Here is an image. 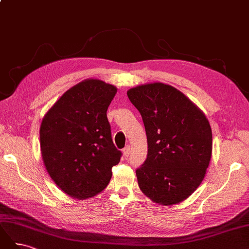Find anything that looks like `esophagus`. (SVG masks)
Segmentation results:
<instances>
[{
	"label": "esophagus",
	"mask_w": 249,
	"mask_h": 249,
	"mask_svg": "<svg viewBox=\"0 0 249 249\" xmlns=\"http://www.w3.org/2000/svg\"><path fill=\"white\" fill-rule=\"evenodd\" d=\"M130 150H131V146L130 145H126L124 148V157H129L130 156Z\"/></svg>",
	"instance_id": "obj_1"
}]
</instances>
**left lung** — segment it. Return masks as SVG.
<instances>
[{"instance_id": "left-lung-1", "label": "left lung", "mask_w": 249, "mask_h": 249, "mask_svg": "<svg viewBox=\"0 0 249 249\" xmlns=\"http://www.w3.org/2000/svg\"><path fill=\"white\" fill-rule=\"evenodd\" d=\"M127 97L141 114L147 157L136 169L141 191L170 206L196 190L212 155V130L205 114L186 95L163 83L131 88Z\"/></svg>"}]
</instances>
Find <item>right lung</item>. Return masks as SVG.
I'll list each match as a JSON object with an SVG mask.
<instances>
[{"label": "right lung", "instance_id": "obj_1", "mask_svg": "<svg viewBox=\"0 0 249 249\" xmlns=\"http://www.w3.org/2000/svg\"><path fill=\"white\" fill-rule=\"evenodd\" d=\"M117 91L101 80L83 81L60 97L40 125L42 160L67 195L94 196L106 188L122 157L111 136L107 110Z\"/></svg>", "mask_w": 249, "mask_h": 249}]
</instances>
